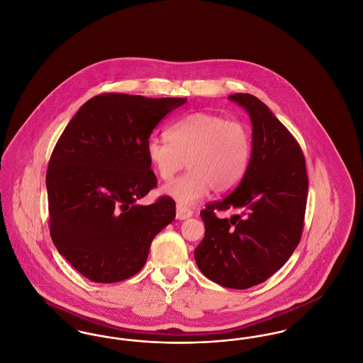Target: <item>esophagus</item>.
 Returning a JSON list of instances; mask_svg holds the SVG:
<instances>
[{
  "instance_id": "obj_1",
  "label": "esophagus",
  "mask_w": 363,
  "mask_h": 363,
  "mask_svg": "<svg viewBox=\"0 0 363 363\" xmlns=\"http://www.w3.org/2000/svg\"><path fill=\"white\" fill-rule=\"evenodd\" d=\"M191 211L189 208L182 207V206H177V219L179 220H185L191 216Z\"/></svg>"
}]
</instances>
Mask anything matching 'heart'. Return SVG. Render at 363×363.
<instances>
[{
	"label": "heart",
	"mask_w": 363,
	"mask_h": 363,
	"mask_svg": "<svg viewBox=\"0 0 363 363\" xmlns=\"http://www.w3.org/2000/svg\"><path fill=\"white\" fill-rule=\"evenodd\" d=\"M145 152L162 181H170L185 166L189 172L163 188L181 206L209 190L225 193L241 182L252 157V135L245 122L211 113H194L174 123L167 140L151 138Z\"/></svg>",
	"instance_id": "heart-1"
}]
</instances>
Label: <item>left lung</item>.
<instances>
[{"label": "left lung", "mask_w": 363, "mask_h": 363, "mask_svg": "<svg viewBox=\"0 0 363 363\" xmlns=\"http://www.w3.org/2000/svg\"><path fill=\"white\" fill-rule=\"evenodd\" d=\"M228 99L249 113L252 157L237 189L200 212L206 235L194 259L209 280L245 290L265 281L291 257L303 231L309 181L298 141L267 104L250 94Z\"/></svg>", "instance_id": "left-lung-1"}]
</instances>
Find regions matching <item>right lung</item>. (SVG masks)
I'll return each mask as SVG.
<instances>
[{"label": "right lung", "instance_id": "add662e5", "mask_svg": "<svg viewBox=\"0 0 363 363\" xmlns=\"http://www.w3.org/2000/svg\"><path fill=\"white\" fill-rule=\"evenodd\" d=\"M186 98L101 94L83 104L52 150L46 173L52 242L95 283H116L144 267L156 234L175 219V203L156 188L145 145L156 125Z\"/></svg>", "mask_w": 363, "mask_h": 363}]
</instances>
